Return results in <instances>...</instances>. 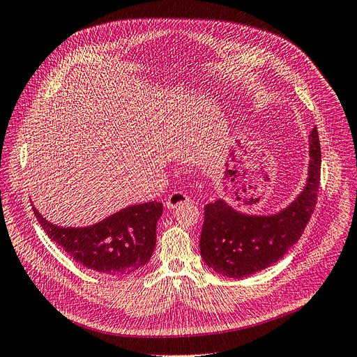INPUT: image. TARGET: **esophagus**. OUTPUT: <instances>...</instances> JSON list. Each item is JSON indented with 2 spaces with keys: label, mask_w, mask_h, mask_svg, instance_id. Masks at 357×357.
Instances as JSON below:
<instances>
[{
  "label": "esophagus",
  "mask_w": 357,
  "mask_h": 357,
  "mask_svg": "<svg viewBox=\"0 0 357 357\" xmlns=\"http://www.w3.org/2000/svg\"><path fill=\"white\" fill-rule=\"evenodd\" d=\"M191 202V199L190 197L185 194V192H182V191H174V192H170L169 195H167V199H166V207L167 208H175V207H178L179 204H183V203H190Z\"/></svg>",
  "instance_id": "1"
}]
</instances>
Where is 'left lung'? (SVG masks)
I'll list each match as a JSON object with an SVG mask.
<instances>
[{"instance_id":"left-lung-1","label":"left lung","mask_w":357,"mask_h":357,"mask_svg":"<svg viewBox=\"0 0 357 357\" xmlns=\"http://www.w3.org/2000/svg\"><path fill=\"white\" fill-rule=\"evenodd\" d=\"M309 142L307 185L278 215L248 216L222 200L204 207L200 253L208 268L223 276L244 278L282 259L288 248L298 241L319 197L321 144L316 126Z\"/></svg>"}]
</instances>
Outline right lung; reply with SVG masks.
<instances>
[{
    "label": "right lung",
    "instance_id": "1",
    "mask_svg": "<svg viewBox=\"0 0 357 357\" xmlns=\"http://www.w3.org/2000/svg\"><path fill=\"white\" fill-rule=\"evenodd\" d=\"M32 208L51 241L85 268L112 276L134 273L150 260L157 220L163 213L162 203L149 202L126 207L88 228H60Z\"/></svg>",
    "mask_w": 357,
    "mask_h": 357
}]
</instances>
